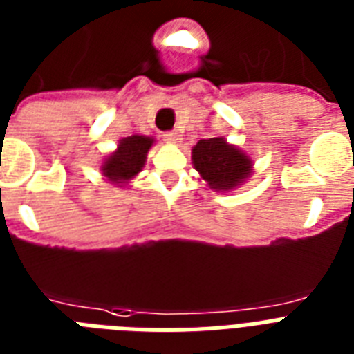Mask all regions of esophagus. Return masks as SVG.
<instances>
[{
	"label": "esophagus",
	"mask_w": 354,
	"mask_h": 354,
	"mask_svg": "<svg viewBox=\"0 0 354 354\" xmlns=\"http://www.w3.org/2000/svg\"><path fill=\"white\" fill-rule=\"evenodd\" d=\"M164 137V140H168V142H179L180 140V135H179V131H166L162 135Z\"/></svg>",
	"instance_id": "obj_1"
}]
</instances>
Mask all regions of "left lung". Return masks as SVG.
Here are the masks:
<instances>
[{
  "mask_svg": "<svg viewBox=\"0 0 354 354\" xmlns=\"http://www.w3.org/2000/svg\"><path fill=\"white\" fill-rule=\"evenodd\" d=\"M195 169L214 190H232L250 175L252 162L225 138H203L192 149Z\"/></svg>",
  "mask_w": 354,
  "mask_h": 354,
  "instance_id": "8db88e82",
  "label": "left lung"
}]
</instances>
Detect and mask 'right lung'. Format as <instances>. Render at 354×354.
Segmentation results:
<instances>
[{
	"instance_id": "add662e5",
	"label": "right lung",
	"mask_w": 354,
	"mask_h": 354,
	"mask_svg": "<svg viewBox=\"0 0 354 354\" xmlns=\"http://www.w3.org/2000/svg\"><path fill=\"white\" fill-rule=\"evenodd\" d=\"M153 138L144 135H131L122 138L118 144V149L106 159L102 171L109 180L115 183H126L142 169L146 162V153L151 148Z\"/></svg>"
}]
</instances>
